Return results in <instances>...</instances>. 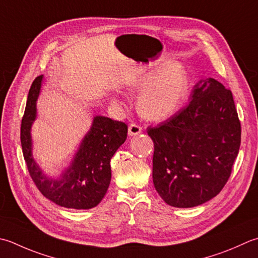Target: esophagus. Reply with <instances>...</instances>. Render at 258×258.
Segmentation results:
<instances>
[{"mask_svg":"<svg viewBox=\"0 0 258 258\" xmlns=\"http://www.w3.org/2000/svg\"><path fill=\"white\" fill-rule=\"evenodd\" d=\"M141 132H142V127H141L140 125L135 124V123L130 124V126H128V135L135 136V135L140 134Z\"/></svg>","mask_w":258,"mask_h":258,"instance_id":"1","label":"esophagus"}]
</instances>
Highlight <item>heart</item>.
Returning a JSON list of instances; mask_svg holds the SVG:
<instances>
[{"label": "heart", "mask_w": 258, "mask_h": 258, "mask_svg": "<svg viewBox=\"0 0 258 258\" xmlns=\"http://www.w3.org/2000/svg\"><path fill=\"white\" fill-rule=\"evenodd\" d=\"M190 79L181 64L163 66L136 77L131 88L142 93L138 109L144 118L164 120L182 107L189 95Z\"/></svg>", "instance_id": "obj_1"}]
</instances>
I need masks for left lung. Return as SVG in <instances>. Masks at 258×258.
Wrapping results in <instances>:
<instances>
[{"label": "left lung", "mask_w": 258, "mask_h": 258, "mask_svg": "<svg viewBox=\"0 0 258 258\" xmlns=\"http://www.w3.org/2000/svg\"><path fill=\"white\" fill-rule=\"evenodd\" d=\"M191 102L148 134L154 143L153 183L161 198L191 208L218 195L240 146L233 94L214 78L195 86Z\"/></svg>", "instance_id": "1"}]
</instances>
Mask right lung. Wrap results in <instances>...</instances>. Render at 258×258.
Instances as JSON below:
<instances>
[{
  "label": "right lung",
  "instance_id": "right-lung-1",
  "mask_svg": "<svg viewBox=\"0 0 258 258\" xmlns=\"http://www.w3.org/2000/svg\"><path fill=\"white\" fill-rule=\"evenodd\" d=\"M42 79L41 75L33 80L21 123L22 152L29 173L40 192L55 205L72 209L94 208L107 192L112 178L110 159L125 142L127 125L105 116H95L70 165L60 178H48L33 159L31 139Z\"/></svg>",
  "mask_w": 258,
  "mask_h": 258
}]
</instances>
